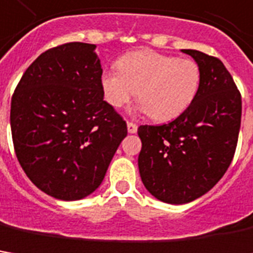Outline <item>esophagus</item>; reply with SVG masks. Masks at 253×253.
Returning a JSON list of instances; mask_svg holds the SVG:
<instances>
[{
  "mask_svg": "<svg viewBox=\"0 0 253 253\" xmlns=\"http://www.w3.org/2000/svg\"><path fill=\"white\" fill-rule=\"evenodd\" d=\"M126 126H128V132L129 133H136V130H138V125L133 123H128L126 124Z\"/></svg>",
  "mask_w": 253,
  "mask_h": 253,
  "instance_id": "obj_1",
  "label": "esophagus"
}]
</instances>
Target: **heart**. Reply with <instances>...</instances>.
<instances>
[{"mask_svg": "<svg viewBox=\"0 0 253 253\" xmlns=\"http://www.w3.org/2000/svg\"><path fill=\"white\" fill-rule=\"evenodd\" d=\"M100 83L104 99L115 108L126 106L136 93L149 117L170 121L194 103L201 87V68L192 59L142 50L121 57L117 71H106Z\"/></svg>", "mask_w": 253, "mask_h": 253, "instance_id": "obj_1", "label": "heart"}]
</instances>
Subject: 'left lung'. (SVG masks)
<instances>
[{"mask_svg":"<svg viewBox=\"0 0 253 253\" xmlns=\"http://www.w3.org/2000/svg\"><path fill=\"white\" fill-rule=\"evenodd\" d=\"M182 52L201 68L194 103L171 123L138 128L142 182L171 205L195 201L217 184L233 162L241 126V93L224 64L196 50Z\"/></svg>","mask_w":253,"mask_h":253,"instance_id":"8db88e82","label":"left lung"}]
</instances>
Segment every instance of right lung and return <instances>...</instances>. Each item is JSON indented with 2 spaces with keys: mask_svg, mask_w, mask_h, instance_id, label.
Here are the masks:
<instances>
[{
  "mask_svg": "<svg viewBox=\"0 0 253 253\" xmlns=\"http://www.w3.org/2000/svg\"><path fill=\"white\" fill-rule=\"evenodd\" d=\"M96 45L67 43L44 51L18 83L11 101L15 153L44 194L79 201L104 179L126 123L104 101Z\"/></svg>",
  "mask_w": 253,
  "mask_h": 253,
  "instance_id": "obj_1",
  "label": "right lung"
}]
</instances>
